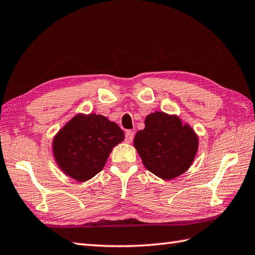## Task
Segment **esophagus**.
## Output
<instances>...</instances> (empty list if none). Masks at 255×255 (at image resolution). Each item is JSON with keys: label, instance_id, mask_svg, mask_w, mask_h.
I'll return each mask as SVG.
<instances>
[{"label": "esophagus", "instance_id": "esophagus-1", "mask_svg": "<svg viewBox=\"0 0 255 255\" xmlns=\"http://www.w3.org/2000/svg\"><path fill=\"white\" fill-rule=\"evenodd\" d=\"M133 137H134V132L129 131V129L126 132V141L128 143H131L133 141Z\"/></svg>", "mask_w": 255, "mask_h": 255}]
</instances>
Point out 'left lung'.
<instances>
[{"label": "left lung", "instance_id": "left-lung-1", "mask_svg": "<svg viewBox=\"0 0 255 255\" xmlns=\"http://www.w3.org/2000/svg\"><path fill=\"white\" fill-rule=\"evenodd\" d=\"M145 128L134 137L144 166L163 180L183 174L194 161L199 137L189 124L164 112L148 114Z\"/></svg>", "mask_w": 255, "mask_h": 255}]
</instances>
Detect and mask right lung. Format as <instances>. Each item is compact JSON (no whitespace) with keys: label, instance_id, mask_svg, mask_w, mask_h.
Wrapping results in <instances>:
<instances>
[{"label":"right lung","instance_id":"right-lung-1","mask_svg":"<svg viewBox=\"0 0 255 255\" xmlns=\"http://www.w3.org/2000/svg\"><path fill=\"white\" fill-rule=\"evenodd\" d=\"M123 140L124 132L103 115L78 114L54 136L53 155L66 175L85 182L103 169Z\"/></svg>","mask_w":255,"mask_h":255}]
</instances>
